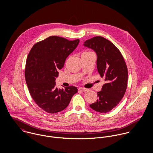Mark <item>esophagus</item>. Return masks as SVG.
I'll list each match as a JSON object with an SVG mask.
<instances>
[{
	"label": "esophagus",
	"instance_id": "esophagus-1",
	"mask_svg": "<svg viewBox=\"0 0 153 153\" xmlns=\"http://www.w3.org/2000/svg\"><path fill=\"white\" fill-rule=\"evenodd\" d=\"M78 89H79V91H80L81 92H85L88 91V89L85 88H79Z\"/></svg>",
	"mask_w": 153,
	"mask_h": 153
}]
</instances>
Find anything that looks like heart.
Wrapping results in <instances>:
<instances>
[{
    "mask_svg": "<svg viewBox=\"0 0 153 153\" xmlns=\"http://www.w3.org/2000/svg\"><path fill=\"white\" fill-rule=\"evenodd\" d=\"M89 52H89V51H88V52H84V53H89Z\"/></svg>",
    "mask_w": 153,
    "mask_h": 153,
    "instance_id": "b5f03b06",
    "label": "heart"
}]
</instances>
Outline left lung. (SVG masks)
<instances>
[{
    "label": "left lung",
    "instance_id": "obj_1",
    "mask_svg": "<svg viewBox=\"0 0 153 153\" xmlns=\"http://www.w3.org/2000/svg\"><path fill=\"white\" fill-rule=\"evenodd\" d=\"M84 45L97 53L98 71L105 83L97 92V101L89 105L97 112L105 113L116 107L124 97L127 87L128 69L119 49L109 40L95 36Z\"/></svg>",
    "mask_w": 153,
    "mask_h": 153
}]
</instances>
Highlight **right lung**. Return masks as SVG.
Instances as JSON below:
<instances>
[{
  "label": "right lung",
  "instance_id": "obj_1",
  "mask_svg": "<svg viewBox=\"0 0 153 153\" xmlns=\"http://www.w3.org/2000/svg\"><path fill=\"white\" fill-rule=\"evenodd\" d=\"M79 39L69 41L51 36L35 44L27 57L25 76L29 93L35 103L45 111L54 114L66 108L77 88L55 87L59 69L74 51Z\"/></svg>",
  "mask_w": 153,
  "mask_h": 153
}]
</instances>
